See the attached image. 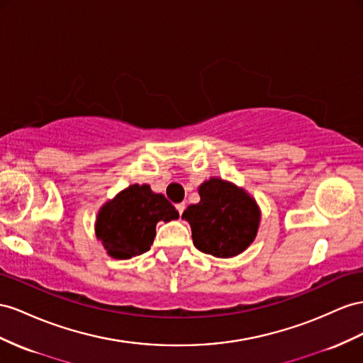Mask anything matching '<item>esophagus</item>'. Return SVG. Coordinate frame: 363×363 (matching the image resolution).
<instances>
[{
    "label": "esophagus",
    "instance_id": "esophagus-1",
    "mask_svg": "<svg viewBox=\"0 0 363 363\" xmlns=\"http://www.w3.org/2000/svg\"><path fill=\"white\" fill-rule=\"evenodd\" d=\"M176 210H178V213H179V216H182V213H184V210H185V203H184V202H179V203H176Z\"/></svg>",
    "mask_w": 363,
    "mask_h": 363
}]
</instances>
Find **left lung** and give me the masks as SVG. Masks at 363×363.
I'll use <instances>...</instances> for the list:
<instances>
[{"instance_id":"8db88e82","label":"left lung","mask_w":363,"mask_h":363,"mask_svg":"<svg viewBox=\"0 0 363 363\" xmlns=\"http://www.w3.org/2000/svg\"><path fill=\"white\" fill-rule=\"evenodd\" d=\"M201 201L182 213L190 224L193 244L199 252L215 257H235L253 244L261 208L245 189L218 176L203 181Z\"/></svg>"}]
</instances>
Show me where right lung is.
<instances>
[{"label":"right lung","instance_id":"1","mask_svg":"<svg viewBox=\"0 0 363 363\" xmlns=\"http://www.w3.org/2000/svg\"><path fill=\"white\" fill-rule=\"evenodd\" d=\"M178 218L179 213L164 194L155 193L148 184H132L102 203L95 235L110 257L125 261L150 250L157 222Z\"/></svg>","mask_w":363,"mask_h":363}]
</instances>
